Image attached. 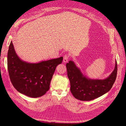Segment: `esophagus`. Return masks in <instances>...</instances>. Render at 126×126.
Here are the masks:
<instances>
[{
	"mask_svg": "<svg viewBox=\"0 0 126 126\" xmlns=\"http://www.w3.org/2000/svg\"><path fill=\"white\" fill-rule=\"evenodd\" d=\"M69 60V56L68 55H65L63 58V62L67 63Z\"/></svg>",
	"mask_w": 126,
	"mask_h": 126,
	"instance_id": "34e87169",
	"label": "esophagus"
}]
</instances>
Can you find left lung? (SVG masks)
I'll return each mask as SVG.
<instances>
[{
    "label": "left lung",
    "mask_w": 126,
    "mask_h": 126,
    "mask_svg": "<svg viewBox=\"0 0 126 126\" xmlns=\"http://www.w3.org/2000/svg\"><path fill=\"white\" fill-rule=\"evenodd\" d=\"M114 69L105 79H92L84 75L75 63L70 60L66 64L70 91L78 100L89 101L106 94L112 88L117 75V62Z\"/></svg>",
    "instance_id": "obj_1"
}]
</instances>
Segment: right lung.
I'll return each instance as SVG.
<instances>
[{
  "mask_svg": "<svg viewBox=\"0 0 126 126\" xmlns=\"http://www.w3.org/2000/svg\"><path fill=\"white\" fill-rule=\"evenodd\" d=\"M63 57L38 63L25 62L20 58L12 41L8 52V68L11 81L20 93L36 98L45 94L57 66Z\"/></svg>",
  "mask_w": 126,
  "mask_h": 126,
  "instance_id": "right-lung-1",
  "label": "right lung"
}]
</instances>
